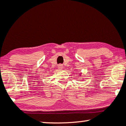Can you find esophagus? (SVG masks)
Wrapping results in <instances>:
<instances>
[{"label": "esophagus", "mask_w": 126, "mask_h": 126, "mask_svg": "<svg viewBox=\"0 0 126 126\" xmlns=\"http://www.w3.org/2000/svg\"><path fill=\"white\" fill-rule=\"evenodd\" d=\"M63 64H59L58 65V68L59 69H63Z\"/></svg>", "instance_id": "obj_1"}]
</instances>
